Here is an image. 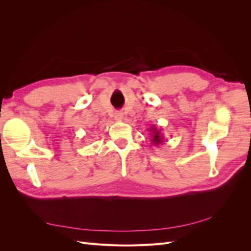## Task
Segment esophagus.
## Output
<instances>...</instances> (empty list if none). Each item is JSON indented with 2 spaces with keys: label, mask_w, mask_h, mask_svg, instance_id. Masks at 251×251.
Returning <instances> with one entry per match:
<instances>
[{
  "label": "esophagus",
  "mask_w": 251,
  "mask_h": 251,
  "mask_svg": "<svg viewBox=\"0 0 251 251\" xmlns=\"http://www.w3.org/2000/svg\"><path fill=\"white\" fill-rule=\"evenodd\" d=\"M115 119L123 120L124 119V113L123 112H116L115 113Z\"/></svg>",
  "instance_id": "obj_1"
}]
</instances>
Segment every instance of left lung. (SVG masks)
I'll return each mask as SVG.
<instances>
[{
    "label": "left lung",
    "instance_id": "1",
    "mask_svg": "<svg viewBox=\"0 0 251 251\" xmlns=\"http://www.w3.org/2000/svg\"><path fill=\"white\" fill-rule=\"evenodd\" d=\"M149 132L151 134V143H154V146H159L163 142V135L161 133V128H158L157 126H153L149 128Z\"/></svg>",
    "mask_w": 251,
    "mask_h": 251
}]
</instances>
